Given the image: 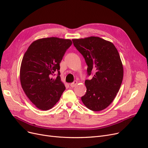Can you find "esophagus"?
Masks as SVG:
<instances>
[{
    "label": "esophagus",
    "mask_w": 148,
    "mask_h": 148,
    "mask_svg": "<svg viewBox=\"0 0 148 148\" xmlns=\"http://www.w3.org/2000/svg\"><path fill=\"white\" fill-rule=\"evenodd\" d=\"M77 84V81H74L73 83H71V84H70V86H71V88H74L76 86V84Z\"/></svg>",
    "instance_id": "1"
}]
</instances>
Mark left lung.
I'll use <instances>...</instances> for the list:
<instances>
[{"mask_svg":"<svg viewBox=\"0 0 148 148\" xmlns=\"http://www.w3.org/2000/svg\"><path fill=\"white\" fill-rule=\"evenodd\" d=\"M72 41L84 58L88 75H94L85 80L87 90L82 102L92 111L103 110L112 103L121 86L123 69L119 54L113 43L99 37Z\"/></svg>","mask_w":148,"mask_h":148,"instance_id":"left-lung-1","label":"left lung"}]
</instances>
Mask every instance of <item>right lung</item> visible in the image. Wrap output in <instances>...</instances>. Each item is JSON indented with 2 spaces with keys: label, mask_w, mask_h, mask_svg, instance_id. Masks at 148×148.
<instances>
[{
  "label": "right lung",
  "mask_w": 148,
  "mask_h": 148,
  "mask_svg": "<svg viewBox=\"0 0 148 148\" xmlns=\"http://www.w3.org/2000/svg\"><path fill=\"white\" fill-rule=\"evenodd\" d=\"M71 45L70 40L45 38L33 42L25 52L20 67L21 87L39 109H50L65 90L60 80V63ZM55 72H58L57 77L53 79Z\"/></svg>",
  "instance_id": "obj_1"
}]
</instances>
